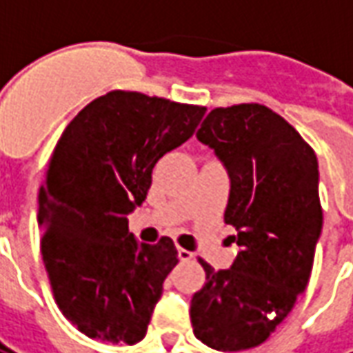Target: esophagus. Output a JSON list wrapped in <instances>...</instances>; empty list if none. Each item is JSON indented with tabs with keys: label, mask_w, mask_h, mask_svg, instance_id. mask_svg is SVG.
I'll use <instances>...</instances> for the list:
<instances>
[{
	"label": "esophagus",
	"mask_w": 353,
	"mask_h": 353,
	"mask_svg": "<svg viewBox=\"0 0 353 353\" xmlns=\"http://www.w3.org/2000/svg\"><path fill=\"white\" fill-rule=\"evenodd\" d=\"M177 257H179V261H191L192 259V252H189V250H183V248H177Z\"/></svg>",
	"instance_id": "esophagus-1"
}]
</instances>
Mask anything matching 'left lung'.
Returning a JSON list of instances; mask_svg holds the SVG:
<instances>
[{
    "instance_id": "left-lung-1",
    "label": "left lung",
    "mask_w": 353,
    "mask_h": 353,
    "mask_svg": "<svg viewBox=\"0 0 353 353\" xmlns=\"http://www.w3.org/2000/svg\"><path fill=\"white\" fill-rule=\"evenodd\" d=\"M230 181L225 223L240 252L206 270L192 295L194 336L219 352L255 348L285 319L310 280L321 236L318 159L272 109L242 103L210 111L196 132Z\"/></svg>"
}]
</instances>
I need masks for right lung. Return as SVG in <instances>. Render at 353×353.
I'll return each mask as SVG.
<instances>
[{
  "label": "right lung",
  "mask_w": 353,
  "mask_h": 353,
  "mask_svg": "<svg viewBox=\"0 0 353 353\" xmlns=\"http://www.w3.org/2000/svg\"><path fill=\"white\" fill-rule=\"evenodd\" d=\"M206 108L113 90L68 124L39 189L37 225L60 310L90 339L136 344L177 265L170 238L138 242L128 215L154 164L191 138Z\"/></svg>",
  "instance_id": "right-lung-1"
}]
</instances>
